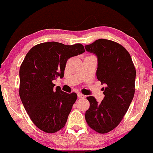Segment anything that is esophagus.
Instances as JSON below:
<instances>
[{"label":"esophagus","instance_id":"34e87169","mask_svg":"<svg viewBox=\"0 0 153 153\" xmlns=\"http://www.w3.org/2000/svg\"><path fill=\"white\" fill-rule=\"evenodd\" d=\"M77 97H78L79 98H85V97H85V95L82 94V93H80V92L77 93Z\"/></svg>","mask_w":153,"mask_h":153}]
</instances>
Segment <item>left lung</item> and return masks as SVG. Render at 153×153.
I'll list each match as a JSON object with an SVG mask.
<instances>
[{
  "mask_svg": "<svg viewBox=\"0 0 153 153\" xmlns=\"http://www.w3.org/2000/svg\"><path fill=\"white\" fill-rule=\"evenodd\" d=\"M85 48L97 56V79L106 86L101 103L94 97L86 98L90 107L85 118L90 128L106 134L120 124L128 110L135 93L136 69L128 51L114 41L98 39Z\"/></svg>",
  "mask_w": 153,
  "mask_h": 153,
  "instance_id": "8db88e82",
  "label": "left lung"
}]
</instances>
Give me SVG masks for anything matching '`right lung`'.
<instances>
[{
  "label": "right lung",
  "instance_id": "1",
  "mask_svg": "<svg viewBox=\"0 0 153 153\" xmlns=\"http://www.w3.org/2000/svg\"><path fill=\"white\" fill-rule=\"evenodd\" d=\"M85 52L81 44H38L30 49L19 69V94L25 111L38 128L55 133L65 126L77 94L54 88L53 81L64 76L67 60Z\"/></svg>",
  "mask_w": 153,
  "mask_h": 153
}]
</instances>
